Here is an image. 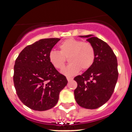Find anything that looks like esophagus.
I'll return each instance as SVG.
<instances>
[{
  "mask_svg": "<svg viewBox=\"0 0 132 132\" xmlns=\"http://www.w3.org/2000/svg\"><path fill=\"white\" fill-rule=\"evenodd\" d=\"M67 81H72L73 80V78L72 77H67Z\"/></svg>",
  "mask_w": 132,
  "mask_h": 132,
  "instance_id": "1",
  "label": "esophagus"
}]
</instances>
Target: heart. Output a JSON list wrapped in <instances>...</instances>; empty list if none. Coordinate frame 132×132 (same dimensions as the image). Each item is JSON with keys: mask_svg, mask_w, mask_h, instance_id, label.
I'll list each match as a JSON object with an SVG mask.
<instances>
[{"mask_svg": "<svg viewBox=\"0 0 132 132\" xmlns=\"http://www.w3.org/2000/svg\"><path fill=\"white\" fill-rule=\"evenodd\" d=\"M60 52L52 51L49 53L50 63L57 69H62L68 58L70 64L62 73L67 76H73L77 74L81 69L85 70L93 65L95 58V51L89 43L70 38L65 40L59 45Z\"/></svg>", "mask_w": 132, "mask_h": 132, "instance_id": "obj_1", "label": "heart"}]
</instances>
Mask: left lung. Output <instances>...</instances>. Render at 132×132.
Listing matches in <instances>:
<instances>
[{"mask_svg": "<svg viewBox=\"0 0 132 132\" xmlns=\"http://www.w3.org/2000/svg\"><path fill=\"white\" fill-rule=\"evenodd\" d=\"M94 47L93 65L82 74L74 77L77 87L74 97L79 105L95 109L107 102L113 93L118 77V61L109 46L93 35L80 36Z\"/></svg>", "mask_w": 132, "mask_h": 132, "instance_id": "left-lung-1", "label": "left lung"}]
</instances>
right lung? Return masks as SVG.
<instances>
[{
  "mask_svg": "<svg viewBox=\"0 0 132 132\" xmlns=\"http://www.w3.org/2000/svg\"><path fill=\"white\" fill-rule=\"evenodd\" d=\"M60 40L43 39L21 51L15 61L13 81L18 96L31 109L43 111L56 105L68 81L49 61V53Z\"/></svg>",
  "mask_w": 132,
  "mask_h": 132,
  "instance_id": "right-lung-1",
  "label": "right lung"
}]
</instances>
